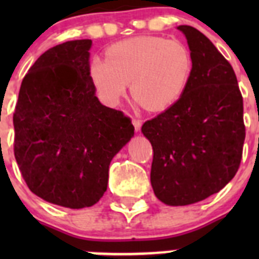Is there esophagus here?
<instances>
[{
    "label": "esophagus",
    "instance_id": "34e87169",
    "mask_svg": "<svg viewBox=\"0 0 259 259\" xmlns=\"http://www.w3.org/2000/svg\"><path fill=\"white\" fill-rule=\"evenodd\" d=\"M132 124H134V127H135V131H136V132L140 131V128H141V120H140V119H137V118L132 119Z\"/></svg>",
    "mask_w": 259,
    "mask_h": 259
}]
</instances>
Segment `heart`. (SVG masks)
I'll use <instances>...</instances> for the list:
<instances>
[{"label":"heart","mask_w":259,"mask_h":259,"mask_svg":"<svg viewBox=\"0 0 259 259\" xmlns=\"http://www.w3.org/2000/svg\"><path fill=\"white\" fill-rule=\"evenodd\" d=\"M192 71L189 48L159 36L116 42L106 50V61L93 58L89 63L91 81L105 104L116 106L131 83L132 96L153 111L167 109L182 97Z\"/></svg>","instance_id":"heart-1"}]
</instances>
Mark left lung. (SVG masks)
Returning <instances> with one entry per match:
<instances>
[{"label": "left lung", "instance_id": "1", "mask_svg": "<svg viewBox=\"0 0 259 259\" xmlns=\"http://www.w3.org/2000/svg\"><path fill=\"white\" fill-rule=\"evenodd\" d=\"M178 29L193 56L191 80L172 106L141 127L154 153L153 191L170 206L196 203L224 188L239 170L245 140L232 66L198 29Z\"/></svg>", "mask_w": 259, "mask_h": 259}]
</instances>
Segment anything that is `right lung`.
<instances>
[{
	"instance_id": "add662e5",
	"label": "right lung",
	"mask_w": 259,
	"mask_h": 259,
	"mask_svg": "<svg viewBox=\"0 0 259 259\" xmlns=\"http://www.w3.org/2000/svg\"><path fill=\"white\" fill-rule=\"evenodd\" d=\"M91 47L92 40H74L41 54L23 79L13 116L14 154L28 188L70 209L100 201L110 162L135 134L131 119L96 97Z\"/></svg>"
}]
</instances>
